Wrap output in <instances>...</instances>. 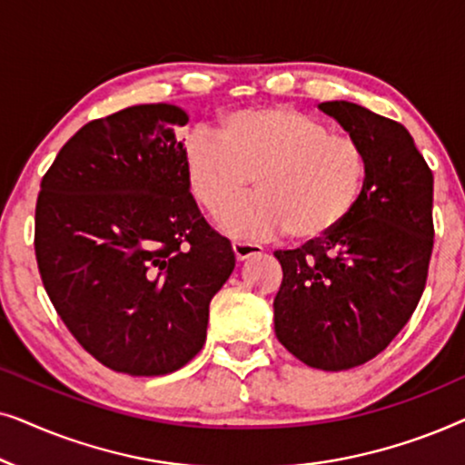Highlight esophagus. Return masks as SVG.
<instances>
[{
  "label": "esophagus",
  "instance_id": "1",
  "mask_svg": "<svg viewBox=\"0 0 465 465\" xmlns=\"http://www.w3.org/2000/svg\"><path fill=\"white\" fill-rule=\"evenodd\" d=\"M260 247L258 243H247V241H232V252H234V258L239 260V262H243V260L252 258V256H258Z\"/></svg>",
  "mask_w": 465,
  "mask_h": 465
}]
</instances>
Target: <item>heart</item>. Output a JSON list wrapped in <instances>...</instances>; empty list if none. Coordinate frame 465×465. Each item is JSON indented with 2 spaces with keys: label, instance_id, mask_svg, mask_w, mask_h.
Masks as SVG:
<instances>
[{
  "label": "heart",
  "instance_id": "obj_1",
  "mask_svg": "<svg viewBox=\"0 0 465 465\" xmlns=\"http://www.w3.org/2000/svg\"><path fill=\"white\" fill-rule=\"evenodd\" d=\"M194 201L215 213L254 177L257 194L220 215L237 237L288 231L317 241L336 231L358 205L366 177L361 145L294 107H256L222 120L220 131L196 129L183 150Z\"/></svg>",
  "mask_w": 465,
  "mask_h": 465
}]
</instances>
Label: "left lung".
<instances>
[{
    "mask_svg": "<svg viewBox=\"0 0 465 465\" xmlns=\"http://www.w3.org/2000/svg\"><path fill=\"white\" fill-rule=\"evenodd\" d=\"M320 110L361 145L358 205L323 239L277 250L283 282L272 302L275 334L311 368L366 364L415 313L434 250V175L396 120L349 101Z\"/></svg>",
    "mask_w": 465,
    "mask_h": 465,
    "instance_id": "8db88e82",
    "label": "left lung"
}]
</instances>
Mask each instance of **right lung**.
<instances>
[{
  "mask_svg": "<svg viewBox=\"0 0 465 465\" xmlns=\"http://www.w3.org/2000/svg\"><path fill=\"white\" fill-rule=\"evenodd\" d=\"M188 123L169 104L91 120L63 145L35 205V258L74 339L116 372L158 377L207 339L209 302L234 269L231 241L190 194Z\"/></svg>",
  "mask_w": 465,
  "mask_h": 465,
  "instance_id": "obj_1",
  "label": "right lung"
}]
</instances>
